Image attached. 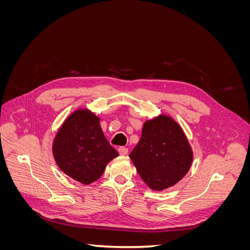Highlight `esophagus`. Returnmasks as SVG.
Segmentation results:
<instances>
[{"mask_svg":"<svg viewBox=\"0 0 250 250\" xmlns=\"http://www.w3.org/2000/svg\"><path fill=\"white\" fill-rule=\"evenodd\" d=\"M118 151L121 155H126L128 153V149L126 147H120Z\"/></svg>","mask_w":250,"mask_h":250,"instance_id":"obj_1","label":"esophagus"}]
</instances>
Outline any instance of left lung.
<instances>
[{
    "mask_svg": "<svg viewBox=\"0 0 250 250\" xmlns=\"http://www.w3.org/2000/svg\"><path fill=\"white\" fill-rule=\"evenodd\" d=\"M129 157L148 187L161 191L186 175L193 153L180 126L169 117L158 116L144 124Z\"/></svg>",
    "mask_w": 250,
    "mask_h": 250,
    "instance_id": "left-lung-1",
    "label": "left lung"
}]
</instances>
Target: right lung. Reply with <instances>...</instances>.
I'll use <instances>...</instances> for the list:
<instances>
[{
    "label": "right lung",
    "mask_w": 250,
    "mask_h": 250,
    "mask_svg": "<svg viewBox=\"0 0 250 250\" xmlns=\"http://www.w3.org/2000/svg\"><path fill=\"white\" fill-rule=\"evenodd\" d=\"M53 155L66 175L88 185L101 177L107 163L119 153L105 139L99 118L88 110H77L59 129Z\"/></svg>",
    "instance_id": "1"
}]
</instances>
